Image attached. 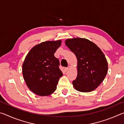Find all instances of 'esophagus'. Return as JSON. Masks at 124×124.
<instances>
[{
    "label": "esophagus",
    "instance_id": "34e87169",
    "mask_svg": "<svg viewBox=\"0 0 124 124\" xmlns=\"http://www.w3.org/2000/svg\"><path fill=\"white\" fill-rule=\"evenodd\" d=\"M70 66H68V67H66V68H65V70H66V71H67V70H69V69H70Z\"/></svg>",
    "mask_w": 124,
    "mask_h": 124
}]
</instances>
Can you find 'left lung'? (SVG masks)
<instances>
[{
	"mask_svg": "<svg viewBox=\"0 0 124 124\" xmlns=\"http://www.w3.org/2000/svg\"><path fill=\"white\" fill-rule=\"evenodd\" d=\"M65 43L78 61L77 77L73 81L74 89L82 92L93 91L103 81L108 72V62L103 52L87 39H67Z\"/></svg>",
	"mask_w": 124,
	"mask_h": 124,
	"instance_id": "1",
	"label": "left lung"
}]
</instances>
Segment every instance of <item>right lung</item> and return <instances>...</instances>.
Wrapping results in <instances>:
<instances>
[{
    "mask_svg": "<svg viewBox=\"0 0 124 124\" xmlns=\"http://www.w3.org/2000/svg\"><path fill=\"white\" fill-rule=\"evenodd\" d=\"M62 41H46L32 47L22 64V74L27 86L37 95H51L63 73L54 56Z\"/></svg>",
    "mask_w": 124,
    "mask_h": 124,
    "instance_id": "obj_1",
    "label": "right lung"
}]
</instances>
